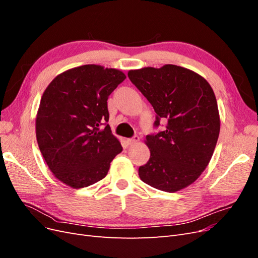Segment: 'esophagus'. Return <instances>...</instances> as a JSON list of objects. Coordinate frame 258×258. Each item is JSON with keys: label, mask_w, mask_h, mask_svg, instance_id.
Segmentation results:
<instances>
[{"label": "esophagus", "mask_w": 258, "mask_h": 258, "mask_svg": "<svg viewBox=\"0 0 258 258\" xmlns=\"http://www.w3.org/2000/svg\"><path fill=\"white\" fill-rule=\"evenodd\" d=\"M140 141V138L138 137V136H135L134 138H131V139H128L127 140V142H128V144H130V145H132V144H136L137 142H139Z\"/></svg>", "instance_id": "34e87169"}]
</instances>
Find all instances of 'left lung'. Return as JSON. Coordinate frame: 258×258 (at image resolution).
I'll use <instances>...</instances> for the list:
<instances>
[{
  "instance_id": "1",
  "label": "left lung",
  "mask_w": 258,
  "mask_h": 258,
  "mask_svg": "<svg viewBox=\"0 0 258 258\" xmlns=\"http://www.w3.org/2000/svg\"><path fill=\"white\" fill-rule=\"evenodd\" d=\"M128 77L143 93L166 128L147 136L151 151L139 176L154 188L175 192L192 184L212 158L221 120L210 84L191 70L166 64L130 70Z\"/></svg>"
}]
</instances>
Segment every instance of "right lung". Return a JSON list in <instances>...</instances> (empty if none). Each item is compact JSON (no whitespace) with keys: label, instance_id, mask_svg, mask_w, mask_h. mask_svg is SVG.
Segmentation results:
<instances>
[{"label":"right lung","instance_id":"add662e5","mask_svg":"<svg viewBox=\"0 0 258 258\" xmlns=\"http://www.w3.org/2000/svg\"><path fill=\"white\" fill-rule=\"evenodd\" d=\"M124 79L119 70L86 64L54 77L43 93L35 119L37 144L53 175L72 188L104 178L122 151L107 123L106 101Z\"/></svg>","mask_w":258,"mask_h":258}]
</instances>
